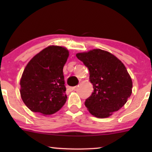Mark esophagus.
<instances>
[{
    "mask_svg": "<svg viewBox=\"0 0 152 152\" xmlns=\"http://www.w3.org/2000/svg\"><path fill=\"white\" fill-rule=\"evenodd\" d=\"M77 88L76 86H73V87H70V86H69L68 88V90L69 91H75V88Z\"/></svg>",
    "mask_w": 152,
    "mask_h": 152,
    "instance_id": "34e87169",
    "label": "esophagus"
}]
</instances>
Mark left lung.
<instances>
[{
	"label": "left lung",
	"mask_w": 152,
	"mask_h": 152,
	"mask_svg": "<svg viewBox=\"0 0 152 152\" xmlns=\"http://www.w3.org/2000/svg\"><path fill=\"white\" fill-rule=\"evenodd\" d=\"M76 57L88 68L93 86L85 106L95 117H109L121 109L132 93V81L122 61L109 52L94 49Z\"/></svg>",
	"instance_id": "1"
}]
</instances>
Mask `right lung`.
Here are the masks:
<instances>
[{"label": "right lung", "instance_id": "add662e5", "mask_svg": "<svg viewBox=\"0 0 152 152\" xmlns=\"http://www.w3.org/2000/svg\"><path fill=\"white\" fill-rule=\"evenodd\" d=\"M68 55L65 48L50 45L29 61L20 79V93L32 111L52 115L66 103L63 68Z\"/></svg>", "mask_w": 152, "mask_h": 152}]
</instances>
